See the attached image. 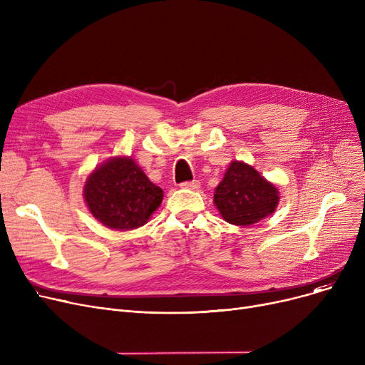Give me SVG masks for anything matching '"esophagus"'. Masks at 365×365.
Returning a JSON list of instances; mask_svg holds the SVG:
<instances>
[{
  "instance_id": "34e87169",
  "label": "esophagus",
  "mask_w": 365,
  "mask_h": 365,
  "mask_svg": "<svg viewBox=\"0 0 365 365\" xmlns=\"http://www.w3.org/2000/svg\"><path fill=\"white\" fill-rule=\"evenodd\" d=\"M180 187L183 189H198L200 187V180H187L180 183Z\"/></svg>"
}]
</instances>
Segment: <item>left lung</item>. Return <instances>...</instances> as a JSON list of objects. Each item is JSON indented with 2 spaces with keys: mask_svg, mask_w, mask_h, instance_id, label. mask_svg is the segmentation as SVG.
I'll list each match as a JSON object with an SVG mask.
<instances>
[{
  "mask_svg": "<svg viewBox=\"0 0 365 365\" xmlns=\"http://www.w3.org/2000/svg\"><path fill=\"white\" fill-rule=\"evenodd\" d=\"M277 187L241 161H234L215 192L222 217L238 226H250L274 213L278 205Z\"/></svg>",
  "mask_w": 365,
  "mask_h": 365,
  "instance_id": "1",
  "label": "left lung"
}]
</instances>
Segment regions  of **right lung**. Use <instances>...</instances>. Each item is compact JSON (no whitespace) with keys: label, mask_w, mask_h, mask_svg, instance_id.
<instances>
[{"label":"right lung","mask_w":365,"mask_h":365,"mask_svg":"<svg viewBox=\"0 0 365 365\" xmlns=\"http://www.w3.org/2000/svg\"><path fill=\"white\" fill-rule=\"evenodd\" d=\"M84 197L99 222L110 229L130 231L148 222L164 194L131 158H113L88 176Z\"/></svg>","instance_id":"1"}]
</instances>
